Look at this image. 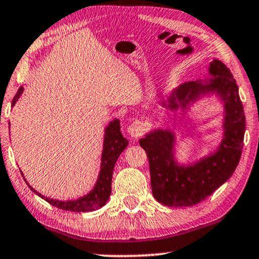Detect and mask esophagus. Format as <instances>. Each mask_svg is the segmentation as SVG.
Masks as SVG:
<instances>
[{
    "mask_svg": "<svg viewBox=\"0 0 259 259\" xmlns=\"http://www.w3.org/2000/svg\"><path fill=\"white\" fill-rule=\"evenodd\" d=\"M143 132H145V127H143V125L140 121L132 122V124L128 126V128H127V133H128L131 137L135 138V139L140 137V135H142Z\"/></svg>",
    "mask_w": 259,
    "mask_h": 259,
    "instance_id": "34e87169",
    "label": "esophagus"
}]
</instances>
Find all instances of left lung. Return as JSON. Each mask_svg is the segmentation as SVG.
<instances>
[{"mask_svg": "<svg viewBox=\"0 0 259 259\" xmlns=\"http://www.w3.org/2000/svg\"><path fill=\"white\" fill-rule=\"evenodd\" d=\"M210 77L182 83L161 101L165 112L188 113L198 101L215 96L224 109L222 139L218 148L193 162L176 157L177 135L169 127H156L139 142L149 161L153 196L169 207H188L205 200L232 177L240 162L245 117L238 87L230 70L218 59L209 63Z\"/></svg>", "mask_w": 259, "mask_h": 259, "instance_id": "1", "label": "left lung"}]
</instances>
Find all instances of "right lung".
I'll return each mask as SVG.
<instances>
[{
    "mask_svg": "<svg viewBox=\"0 0 259 259\" xmlns=\"http://www.w3.org/2000/svg\"><path fill=\"white\" fill-rule=\"evenodd\" d=\"M24 88L21 87L17 91L15 98L13 99L11 105H15L17 103L18 98L21 97L23 94ZM10 126V125H9ZM128 146V140L122 137L120 132V121L119 119H113L109 124L105 126L104 128V138H103V149H102V156H101V168H99L97 181L95 183L94 188L91 189L89 193L85 196L79 197L74 200H58V199H52L49 197L42 196L38 191H35L29 183L26 182L25 177L24 181L29 185V188L33 191L35 194L42 198L44 200L50 202L51 205L55 206V207L69 210V212H93L101 208L107 202V199L110 198L111 194V182H112V175L113 169L116 165V162L118 160L119 155L124 152L126 147ZM22 176H24L21 171Z\"/></svg>",
    "mask_w": 259,
    "mask_h": 259,
    "instance_id": "right-lung-1",
    "label": "right lung"
}]
</instances>
